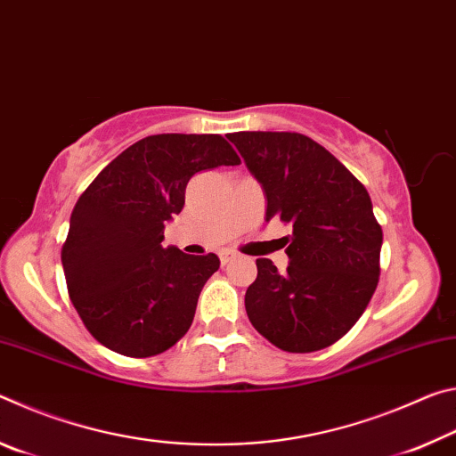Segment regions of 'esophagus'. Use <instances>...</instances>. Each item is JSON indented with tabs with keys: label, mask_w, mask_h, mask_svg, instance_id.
Returning a JSON list of instances; mask_svg holds the SVG:
<instances>
[{
	"label": "esophagus",
	"mask_w": 456,
	"mask_h": 456,
	"mask_svg": "<svg viewBox=\"0 0 456 456\" xmlns=\"http://www.w3.org/2000/svg\"><path fill=\"white\" fill-rule=\"evenodd\" d=\"M235 257V253L233 251H221L219 253V259H221V265H227L231 259Z\"/></svg>",
	"instance_id": "esophagus-1"
}]
</instances>
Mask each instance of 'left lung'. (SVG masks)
<instances>
[{
	"instance_id": "left-lung-1",
	"label": "left lung",
	"mask_w": 456,
	"mask_h": 456,
	"mask_svg": "<svg viewBox=\"0 0 456 456\" xmlns=\"http://www.w3.org/2000/svg\"><path fill=\"white\" fill-rule=\"evenodd\" d=\"M267 197L265 219L291 227L289 265L257 259L245 310L280 350L307 354L348 334L380 277L382 227L364 184L299 133L227 134Z\"/></svg>"
}]
</instances>
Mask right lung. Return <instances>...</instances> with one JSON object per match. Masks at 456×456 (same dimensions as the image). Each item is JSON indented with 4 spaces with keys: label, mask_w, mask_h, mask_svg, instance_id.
Instances as JSON below:
<instances>
[{
    "label": "right lung",
    "mask_w": 456,
    "mask_h": 456,
    "mask_svg": "<svg viewBox=\"0 0 456 456\" xmlns=\"http://www.w3.org/2000/svg\"><path fill=\"white\" fill-rule=\"evenodd\" d=\"M241 163L221 134H152L104 167L76 203L61 245L70 299L108 350L165 352L187 334L219 257L163 247L192 175Z\"/></svg>",
    "instance_id": "obj_1"
}]
</instances>
